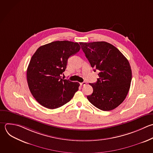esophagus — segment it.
<instances>
[{
    "label": "esophagus",
    "mask_w": 153,
    "mask_h": 153,
    "mask_svg": "<svg viewBox=\"0 0 153 153\" xmlns=\"http://www.w3.org/2000/svg\"><path fill=\"white\" fill-rule=\"evenodd\" d=\"M86 84H87L86 82H83L80 83V85H81V86H84L86 85Z\"/></svg>",
    "instance_id": "obj_1"
}]
</instances>
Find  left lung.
Returning <instances> with one entry per match:
<instances>
[{
  "instance_id": "obj_1",
  "label": "left lung",
  "mask_w": 153,
  "mask_h": 153,
  "mask_svg": "<svg viewBox=\"0 0 153 153\" xmlns=\"http://www.w3.org/2000/svg\"><path fill=\"white\" fill-rule=\"evenodd\" d=\"M79 44L94 71H99L97 82L89 84L93 91L87 96L88 100L100 110L115 109L124 100L130 87L131 70L128 61L116 47L106 42Z\"/></svg>"
}]
</instances>
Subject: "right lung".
<instances>
[{
  "label": "right lung",
  "instance_id": "1",
  "mask_svg": "<svg viewBox=\"0 0 153 153\" xmlns=\"http://www.w3.org/2000/svg\"><path fill=\"white\" fill-rule=\"evenodd\" d=\"M81 49L77 42L54 41L41 46L32 56L27 69L29 90L42 106L61 107L74 97L79 84L62 79L68 60Z\"/></svg>",
  "mask_w": 153,
  "mask_h": 153
}]
</instances>
